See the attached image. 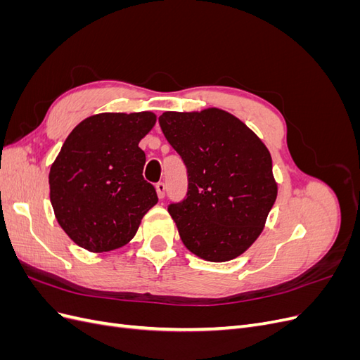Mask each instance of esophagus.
<instances>
[{"label":"esophagus","instance_id":"34e87169","mask_svg":"<svg viewBox=\"0 0 360 360\" xmlns=\"http://www.w3.org/2000/svg\"><path fill=\"white\" fill-rule=\"evenodd\" d=\"M165 191H167L165 183H163V181L156 183V192H158V197H159L160 200H162L163 197H165Z\"/></svg>","mask_w":360,"mask_h":360}]
</instances>
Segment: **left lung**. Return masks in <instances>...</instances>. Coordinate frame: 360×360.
<instances>
[{"label": "left lung", "mask_w": 360, "mask_h": 360, "mask_svg": "<svg viewBox=\"0 0 360 360\" xmlns=\"http://www.w3.org/2000/svg\"><path fill=\"white\" fill-rule=\"evenodd\" d=\"M159 124L188 169L186 198L168 205L181 242L213 263L242 255L263 231L278 195L267 147L217 108L167 111Z\"/></svg>", "instance_id": "8db88e82"}]
</instances>
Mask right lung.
<instances>
[{
  "label": "right lung",
  "instance_id": "right-lung-1",
  "mask_svg": "<svg viewBox=\"0 0 360 360\" xmlns=\"http://www.w3.org/2000/svg\"><path fill=\"white\" fill-rule=\"evenodd\" d=\"M156 123L153 112H103L76 126L49 171V197L60 226L90 252L126 245L158 202L143 177L139 148Z\"/></svg>",
  "mask_w": 360,
  "mask_h": 360
}]
</instances>
